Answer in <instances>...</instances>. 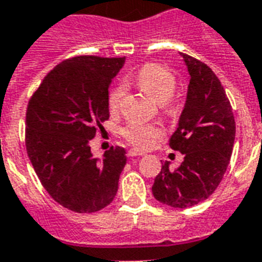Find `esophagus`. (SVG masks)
I'll list each match as a JSON object with an SVG mask.
<instances>
[{"instance_id":"esophagus-1","label":"esophagus","mask_w":262,"mask_h":262,"mask_svg":"<svg viewBox=\"0 0 262 262\" xmlns=\"http://www.w3.org/2000/svg\"><path fill=\"white\" fill-rule=\"evenodd\" d=\"M145 153L141 152V150L138 149H129L127 150V156L129 157H136V156H144Z\"/></svg>"}]
</instances>
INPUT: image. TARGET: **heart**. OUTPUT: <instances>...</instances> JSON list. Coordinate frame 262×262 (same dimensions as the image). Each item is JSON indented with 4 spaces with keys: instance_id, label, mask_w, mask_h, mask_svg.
Here are the masks:
<instances>
[{
    "instance_id": "heart-1",
    "label": "heart",
    "mask_w": 262,
    "mask_h": 262,
    "mask_svg": "<svg viewBox=\"0 0 262 262\" xmlns=\"http://www.w3.org/2000/svg\"><path fill=\"white\" fill-rule=\"evenodd\" d=\"M133 80L144 93L160 102L161 110L168 117H175L179 113L180 102L175 95L178 79L172 70L160 63H146L133 76ZM125 91L126 87L122 83H118L110 90L107 105L112 112L120 110ZM121 136L138 149H149L163 137V129L156 124L130 121L122 127Z\"/></svg>"
}]
</instances>
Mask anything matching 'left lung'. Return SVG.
Wrapping results in <instances>:
<instances>
[{
  "label": "left lung",
  "instance_id": "1",
  "mask_svg": "<svg viewBox=\"0 0 262 262\" xmlns=\"http://www.w3.org/2000/svg\"><path fill=\"white\" fill-rule=\"evenodd\" d=\"M190 72L187 102L169 146L184 156L178 169L161 167L153 183L157 201L176 208L206 201L226 172L235 138L230 101L221 80L207 64L182 54Z\"/></svg>",
  "mask_w": 262,
  "mask_h": 262
}]
</instances>
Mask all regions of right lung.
Returning a JSON list of instances; mask_svg holds the SVG:
<instances>
[{"label": "right lung", "instance_id": "obj_1", "mask_svg": "<svg viewBox=\"0 0 262 262\" xmlns=\"http://www.w3.org/2000/svg\"><path fill=\"white\" fill-rule=\"evenodd\" d=\"M125 57L79 55L51 70L28 102L25 146L50 196L74 212H97L118 190L125 148L110 146L102 160L90 141L109 120V84Z\"/></svg>", "mask_w": 262, "mask_h": 262}]
</instances>
